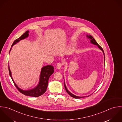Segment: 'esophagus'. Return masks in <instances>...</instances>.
<instances>
[{
  "instance_id": "esophagus-1",
  "label": "esophagus",
  "mask_w": 122,
  "mask_h": 122,
  "mask_svg": "<svg viewBox=\"0 0 122 122\" xmlns=\"http://www.w3.org/2000/svg\"><path fill=\"white\" fill-rule=\"evenodd\" d=\"M62 65H63V64H62V63H57V65H56V68H57V69H60L61 68Z\"/></svg>"
}]
</instances>
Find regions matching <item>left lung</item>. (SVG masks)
Returning a JSON list of instances; mask_svg holds the SVG:
<instances>
[{
    "label": "left lung",
    "mask_w": 122,
    "mask_h": 122,
    "mask_svg": "<svg viewBox=\"0 0 122 122\" xmlns=\"http://www.w3.org/2000/svg\"><path fill=\"white\" fill-rule=\"evenodd\" d=\"M86 37H87L90 40V42H91L92 44H94V45H95L97 46V47H98L99 49H100V50H101L103 52V54H104V65H105V54H104V51H103V49H102V48L97 44V42H96V41H95V40L94 39V38H93L92 36H91V35H86ZM64 86H65V89H66V90L67 93L69 95H70L71 97H73V98H82V97H88L89 96L91 95H89V96H84V97H79V96H75V95H73V94H72L71 92H70L67 90V88H66V84H65V82H64Z\"/></svg>",
    "instance_id": "1"
}]
</instances>
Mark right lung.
<instances>
[{
  "label": "right lung",
  "mask_w": 122,
  "mask_h": 122,
  "mask_svg": "<svg viewBox=\"0 0 122 122\" xmlns=\"http://www.w3.org/2000/svg\"><path fill=\"white\" fill-rule=\"evenodd\" d=\"M29 30L26 31L25 33L23 34L20 38H19L18 39H16L14 41V42H13L11 46V48L10 49V52L11 50L12 47L14 45L16 44L20 41L25 39L29 36ZM8 69H9V75L14 83L15 86L18 90V91L21 93H22V94H24L26 96L34 97H39L46 92V90L47 89V87H48L49 78L51 76V75L53 73L54 71V67L52 66L48 65V66H43L41 69L39 81L38 85L35 87H34L32 89H30L29 90H23L20 89L14 81L12 76V73L9 68V65H8Z\"/></svg>",
  "instance_id": "1"
}]
</instances>
